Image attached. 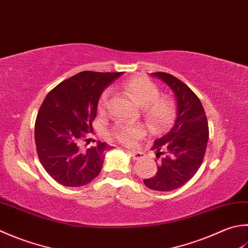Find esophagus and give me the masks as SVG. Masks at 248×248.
<instances>
[{
	"instance_id": "obj_1",
	"label": "esophagus",
	"mask_w": 248,
	"mask_h": 248,
	"mask_svg": "<svg viewBox=\"0 0 248 248\" xmlns=\"http://www.w3.org/2000/svg\"><path fill=\"white\" fill-rule=\"evenodd\" d=\"M129 154L134 160H140L144 157V154L142 152H138V150H130Z\"/></svg>"
}]
</instances>
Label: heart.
<instances>
[{"label": "heart", "instance_id": "obj_1", "mask_svg": "<svg viewBox=\"0 0 248 248\" xmlns=\"http://www.w3.org/2000/svg\"><path fill=\"white\" fill-rule=\"evenodd\" d=\"M123 89L142 106L143 116L154 132H164L176 118V104L169 96H162L159 87L146 77H134L123 84ZM109 91L101 94L98 109L104 113L108 104ZM109 135L125 146H132L146 134L142 124L118 123L109 129Z\"/></svg>", "mask_w": 248, "mask_h": 248}]
</instances>
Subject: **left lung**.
<instances>
[{
	"instance_id": "8db88e82",
	"label": "left lung",
	"mask_w": 248,
	"mask_h": 248,
	"mask_svg": "<svg viewBox=\"0 0 248 248\" xmlns=\"http://www.w3.org/2000/svg\"><path fill=\"white\" fill-rule=\"evenodd\" d=\"M152 74L175 93L177 117L169 133L155 140L152 149L161 162L156 175L144 184L153 190L171 191L190 181L201 167L208 140L207 118L200 99L185 82L164 72Z\"/></svg>"
}]
</instances>
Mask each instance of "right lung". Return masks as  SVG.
<instances>
[{
	"instance_id": "1",
	"label": "right lung",
	"mask_w": 248,
	"mask_h": 248,
	"mask_svg": "<svg viewBox=\"0 0 248 248\" xmlns=\"http://www.w3.org/2000/svg\"><path fill=\"white\" fill-rule=\"evenodd\" d=\"M121 74L80 72L56 86L42 103L34 127L37 156L61 185L84 186L101 172L105 152L111 146L98 142L82 150L79 144L92 131L102 92Z\"/></svg>"
}]
</instances>
